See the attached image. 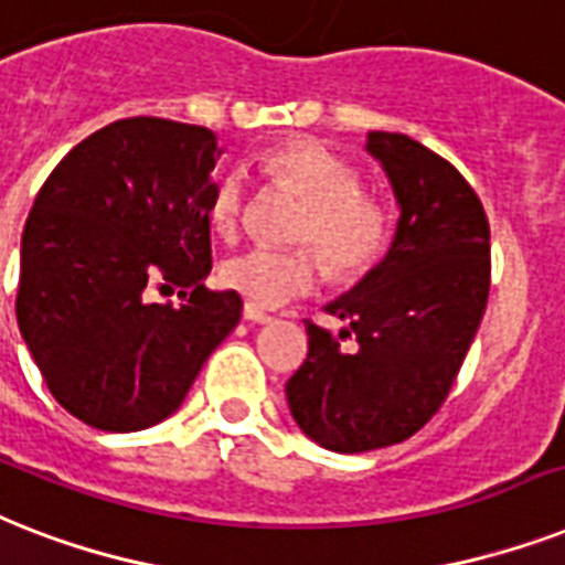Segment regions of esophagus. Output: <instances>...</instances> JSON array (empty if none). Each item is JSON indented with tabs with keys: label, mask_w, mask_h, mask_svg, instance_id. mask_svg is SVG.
Masks as SVG:
<instances>
[{
	"label": "esophagus",
	"mask_w": 565,
	"mask_h": 565,
	"mask_svg": "<svg viewBox=\"0 0 565 565\" xmlns=\"http://www.w3.org/2000/svg\"><path fill=\"white\" fill-rule=\"evenodd\" d=\"M245 320H250V323H270V315L268 311H262V309H256V306H250V303H245Z\"/></svg>",
	"instance_id": "34e87169"
}]
</instances>
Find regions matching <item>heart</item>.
I'll list each match as a JSON object with an SVG mask.
<instances>
[{
	"label": "heart",
	"instance_id": "obj_1",
	"mask_svg": "<svg viewBox=\"0 0 565 565\" xmlns=\"http://www.w3.org/2000/svg\"><path fill=\"white\" fill-rule=\"evenodd\" d=\"M268 178L306 201L295 238L303 247H250L224 262L221 279L256 309H277L318 286L320 270L338 279L361 277L382 259L391 242V206L361 189L353 162L318 142H288L262 160ZM247 174L227 169L210 192V224L233 238L247 215ZM324 259L320 260L319 256Z\"/></svg>",
	"mask_w": 565,
	"mask_h": 565
}]
</instances>
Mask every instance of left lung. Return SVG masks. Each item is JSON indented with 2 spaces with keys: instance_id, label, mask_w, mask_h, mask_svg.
<instances>
[{
  "instance_id": "1",
  "label": "left lung",
  "mask_w": 565,
  "mask_h": 565,
  "mask_svg": "<svg viewBox=\"0 0 565 565\" xmlns=\"http://www.w3.org/2000/svg\"><path fill=\"white\" fill-rule=\"evenodd\" d=\"M399 224L385 262L327 306L341 335L306 320L309 355L288 379L291 417L332 452L403 444L452 391L490 295V224L452 162L405 134H370ZM360 341L347 354L340 341Z\"/></svg>"
}]
</instances>
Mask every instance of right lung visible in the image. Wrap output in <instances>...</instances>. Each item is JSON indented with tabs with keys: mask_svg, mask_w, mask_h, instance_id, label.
Returning a JSON list of instances; mask_svg holds the SVG:
<instances>
[{
	"mask_svg": "<svg viewBox=\"0 0 565 565\" xmlns=\"http://www.w3.org/2000/svg\"><path fill=\"white\" fill-rule=\"evenodd\" d=\"M210 128L134 116L89 134L40 186L22 230L17 323L72 417L139 431L186 399L236 329L242 297L210 291ZM179 288L180 307L151 305Z\"/></svg>",
	"mask_w": 565,
	"mask_h": 565,
	"instance_id": "add662e5",
	"label": "right lung"
}]
</instances>
